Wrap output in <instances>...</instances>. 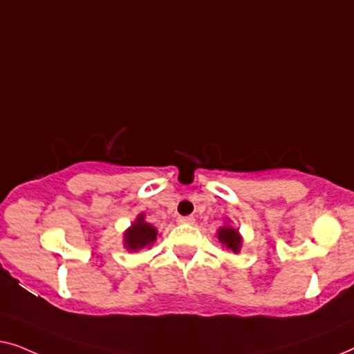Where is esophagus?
I'll return each instance as SVG.
<instances>
[{
  "label": "esophagus",
  "mask_w": 354,
  "mask_h": 354,
  "mask_svg": "<svg viewBox=\"0 0 354 354\" xmlns=\"http://www.w3.org/2000/svg\"><path fill=\"white\" fill-rule=\"evenodd\" d=\"M177 222H178V224H193V222H195V217H193V216H178Z\"/></svg>",
  "instance_id": "obj_1"
}]
</instances>
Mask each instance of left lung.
Returning <instances> with one entry per match:
<instances>
[{
    "instance_id": "1",
    "label": "left lung",
    "mask_w": 354,
    "mask_h": 354,
    "mask_svg": "<svg viewBox=\"0 0 354 354\" xmlns=\"http://www.w3.org/2000/svg\"><path fill=\"white\" fill-rule=\"evenodd\" d=\"M217 236H219V241L222 245H225L227 248H230L234 253H239L241 239H240L239 232H236L235 229H232V227H229V225L221 227L219 232H217Z\"/></svg>"
}]
</instances>
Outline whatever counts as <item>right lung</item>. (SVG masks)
Returning a JSON list of instances; mask_svg holds the SVG:
<instances>
[{
    "instance_id": "1",
    "label": "right lung",
    "mask_w": 354,
    "mask_h": 354,
    "mask_svg": "<svg viewBox=\"0 0 354 354\" xmlns=\"http://www.w3.org/2000/svg\"><path fill=\"white\" fill-rule=\"evenodd\" d=\"M156 229L153 225H149L148 222H145L143 216H140L137 222L125 232L124 245L127 250L137 251L140 248H145V246H151L153 241L156 240Z\"/></svg>"
}]
</instances>
